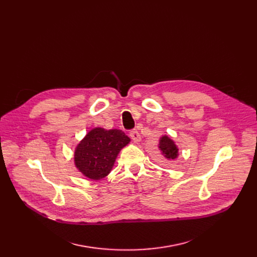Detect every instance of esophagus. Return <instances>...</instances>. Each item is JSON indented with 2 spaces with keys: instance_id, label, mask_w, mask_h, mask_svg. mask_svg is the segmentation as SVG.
I'll list each match as a JSON object with an SVG mask.
<instances>
[{
  "instance_id": "34e87169",
  "label": "esophagus",
  "mask_w": 257,
  "mask_h": 257,
  "mask_svg": "<svg viewBox=\"0 0 257 257\" xmlns=\"http://www.w3.org/2000/svg\"><path fill=\"white\" fill-rule=\"evenodd\" d=\"M129 135H130L131 139H132L134 143H138L139 141H141V134H139V132L137 130H135V129L131 130L129 132Z\"/></svg>"
}]
</instances>
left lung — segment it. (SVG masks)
I'll return each mask as SVG.
<instances>
[{
  "label": "left lung",
  "instance_id": "1",
  "mask_svg": "<svg viewBox=\"0 0 257 257\" xmlns=\"http://www.w3.org/2000/svg\"><path fill=\"white\" fill-rule=\"evenodd\" d=\"M159 149L167 159H175L177 157L178 150L174 145L173 141H171L168 136H163L160 139Z\"/></svg>",
  "mask_w": 257,
  "mask_h": 257
}]
</instances>
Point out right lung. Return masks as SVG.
I'll return each instance as SVG.
<instances>
[{
	"label": "right lung",
	"mask_w": 257,
	"mask_h": 257,
	"mask_svg": "<svg viewBox=\"0 0 257 257\" xmlns=\"http://www.w3.org/2000/svg\"><path fill=\"white\" fill-rule=\"evenodd\" d=\"M129 142L122 130L94 128L76 149V166L88 178L101 179L110 172L116 156Z\"/></svg>",
	"instance_id": "1"
}]
</instances>
